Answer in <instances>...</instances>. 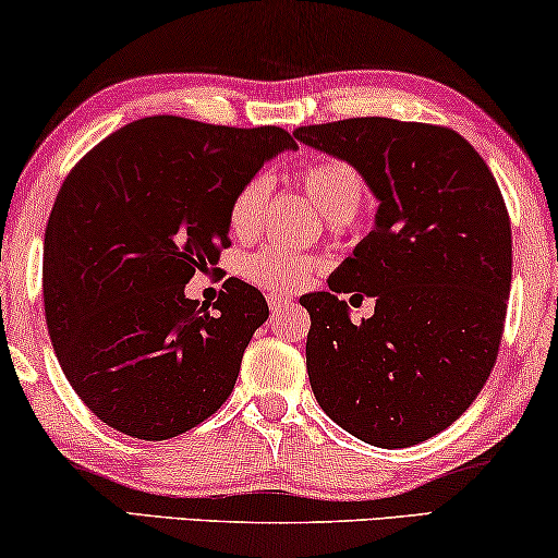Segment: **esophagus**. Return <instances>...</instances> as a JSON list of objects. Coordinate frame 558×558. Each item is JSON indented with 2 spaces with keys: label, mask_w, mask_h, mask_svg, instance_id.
I'll return each instance as SVG.
<instances>
[{
  "label": "esophagus",
  "mask_w": 558,
  "mask_h": 558,
  "mask_svg": "<svg viewBox=\"0 0 558 558\" xmlns=\"http://www.w3.org/2000/svg\"><path fill=\"white\" fill-rule=\"evenodd\" d=\"M268 305H270L272 313L286 311L290 305V295L288 293H268Z\"/></svg>",
  "instance_id": "1"
}]
</instances>
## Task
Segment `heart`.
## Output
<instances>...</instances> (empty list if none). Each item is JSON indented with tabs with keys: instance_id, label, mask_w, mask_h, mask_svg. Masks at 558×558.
<instances>
[{
	"instance_id": "1",
	"label": "heart",
	"mask_w": 558,
	"mask_h": 558,
	"mask_svg": "<svg viewBox=\"0 0 558 558\" xmlns=\"http://www.w3.org/2000/svg\"><path fill=\"white\" fill-rule=\"evenodd\" d=\"M301 182L324 217L336 225H347L364 202V182L356 169L339 159H320L301 171ZM272 194L270 177L255 174L245 179L232 194L227 209V225L238 238H250L260 227ZM318 263L308 255L286 247H263L247 255L240 265L242 278L268 290H293L305 286L316 272Z\"/></svg>"
}]
</instances>
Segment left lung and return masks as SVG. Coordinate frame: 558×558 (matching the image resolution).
<instances>
[{
	"instance_id": "8db88e82",
	"label": "left lung",
	"mask_w": 558,
	"mask_h": 558,
	"mask_svg": "<svg viewBox=\"0 0 558 558\" xmlns=\"http://www.w3.org/2000/svg\"><path fill=\"white\" fill-rule=\"evenodd\" d=\"M293 136L349 161L376 199L374 230L311 293L305 341L320 410L374 447H410L452 425L496 366L511 293V219L496 177L445 125L347 119ZM339 292L375 316L350 324Z\"/></svg>"
}]
</instances>
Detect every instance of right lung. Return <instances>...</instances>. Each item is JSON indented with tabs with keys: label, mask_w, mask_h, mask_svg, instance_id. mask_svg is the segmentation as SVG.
<instances>
[{
	"label": "right lung",
	"mask_w": 558,
	"mask_h": 558,
	"mask_svg": "<svg viewBox=\"0 0 558 558\" xmlns=\"http://www.w3.org/2000/svg\"><path fill=\"white\" fill-rule=\"evenodd\" d=\"M286 148L298 146L278 125L151 116L65 177L45 230V320L70 387L108 427L169 439L232 395L268 303L230 278L209 313L184 286L230 247L238 186Z\"/></svg>",
	"instance_id": "1"
}]
</instances>
